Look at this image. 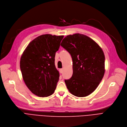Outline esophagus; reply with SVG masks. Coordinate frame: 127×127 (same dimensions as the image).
Masks as SVG:
<instances>
[{"label": "esophagus", "instance_id": "esophagus-1", "mask_svg": "<svg viewBox=\"0 0 127 127\" xmlns=\"http://www.w3.org/2000/svg\"><path fill=\"white\" fill-rule=\"evenodd\" d=\"M59 72H60V73H62L63 72V69H59Z\"/></svg>", "mask_w": 127, "mask_h": 127}]
</instances>
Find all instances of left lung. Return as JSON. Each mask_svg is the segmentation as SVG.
<instances>
[{
	"label": "left lung",
	"instance_id": "8db88e82",
	"mask_svg": "<svg viewBox=\"0 0 127 127\" xmlns=\"http://www.w3.org/2000/svg\"><path fill=\"white\" fill-rule=\"evenodd\" d=\"M60 45L70 54L73 62V74L64 80L69 91L78 97L91 94L104 74L103 51L93 39L80 33L67 35Z\"/></svg>",
	"mask_w": 127,
	"mask_h": 127
}]
</instances>
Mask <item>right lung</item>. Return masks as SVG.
<instances>
[{
	"label": "right lung",
	"instance_id": "1",
	"mask_svg": "<svg viewBox=\"0 0 127 127\" xmlns=\"http://www.w3.org/2000/svg\"><path fill=\"white\" fill-rule=\"evenodd\" d=\"M64 35L43 34L29 43L20 60L23 78L35 95L44 97L52 95L59 80L55 57Z\"/></svg>",
	"mask_w": 127,
	"mask_h": 127
}]
</instances>
